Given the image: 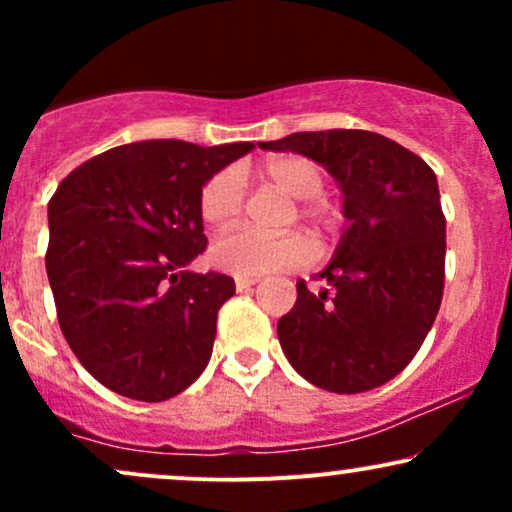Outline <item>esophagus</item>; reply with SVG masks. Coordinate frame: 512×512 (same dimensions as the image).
Segmentation results:
<instances>
[{
	"instance_id": "1",
	"label": "esophagus",
	"mask_w": 512,
	"mask_h": 512,
	"mask_svg": "<svg viewBox=\"0 0 512 512\" xmlns=\"http://www.w3.org/2000/svg\"><path fill=\"white\" fill-rule=\"evenodd\" d=\"M257 281H260L257 276H236V289L238 291H248L257 284Z\"/></svg>"
}]
</instances>
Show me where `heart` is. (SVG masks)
<instances>
[{
    "label": "heart",
    "mask_w": 512,
    "mask_h": 512,
    "mask_svg": "<svg viewBox=\"0 0 512 512\" xmlns=\"http://www.w3.org/2000/svg\"><path fill=\"white\" fill-rule=\"evenodd\" d=\"M260 175L284 195L301 199L296 219L317 236L337 228L339 211L322 197L325 173L313 158L276 156L264 161ZM245 204V185L236 168H221L199 190V216L216 231H226L240 219ZM310 260V245L298 233L260 236L252 231H233L211 245V262L236 276H260L303 267Z\"/></svg>",
    "instance_id": "b5f03b06"
}]
</instances>
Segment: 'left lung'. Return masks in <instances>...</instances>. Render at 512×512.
Masks as SVG:
<instances>
[{"label":"left lung","mask_w":512,"mask_h":512,"mask_svg":"<svg viewBox=\"0 0 512 512\" xmlns=\"http://www.w3.org/2000/svg\"><path fill=\"white\" fill-rule=\"evenodd\" d=\"M260 149L322 163L344 192L349 221L313 293L279 320L281 349L308 383L337 395L385 385L409 366L436 320L445 284L438 180L414 151L366 129L296 132Z\"/></svg>","instance_id":"8db88e82"}]
</instances>
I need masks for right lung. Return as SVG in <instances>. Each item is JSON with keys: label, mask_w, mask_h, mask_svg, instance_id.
Returning a JSON list of instances; mask_svg holds the SVG:
<instances>
[{"label": "right lung", "mask_w": 512, "mask_h": 512, "mask_svg": "<svg viewBox=\"0 0 512 512\" xmlns=\"http://www.w3.org/2000/svg\"><path fill=\"white\" fill-rule=\"evenodd\" d=\"M250 142H134L74 168L48 204L45 267L60 330L98 383L139 402L180 395L207 368L216 315L236 293L185 272L207 250L199 190Z\"/></svg>", "instance_id": "right-lung-1"}]
</instances>
